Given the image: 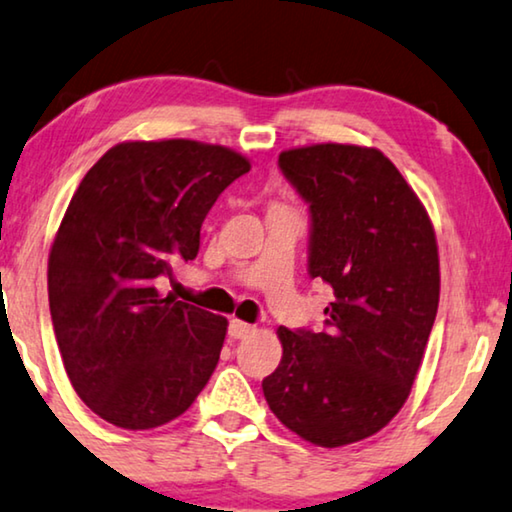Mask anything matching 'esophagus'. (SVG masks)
Segmentation results:
<instances>
[{
    "label": "esophagus",
    "mask_w": 512,
    "mask_h": 512,
    "mask_svg": "<svg viewBox=\"0 0 512 512\" xmlns=\"http://www.w3.org/2000/svg\"><path fill=\"white\" fill-rule=\"evenodd\" d=\"M251 330H254V325L244 323V321H240V318H233L231 325H228V335H231L233 339H244Z\"/></svg>",
    "instance_id": "esophagus-1"
}]
</instances>
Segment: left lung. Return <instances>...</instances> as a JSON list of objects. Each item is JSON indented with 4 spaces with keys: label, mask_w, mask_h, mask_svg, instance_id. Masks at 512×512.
<instances>
[{
    "label": "left lung",
    "mask_w": 512,
    "mask_h": 512,
    "mask_svg": "<svg viewBox=\"0 0 512 512\" xmlns=\"http://www.w3.org/2000/svg\"><path fill=\"white\" fill-rule=\"evenodd\" d=\"M309 205V277L335 291L325 330L279 328L270 411L309 443L362 441L397 416L439 309V249L425 207L374 147L321 143L279 154Z\"/></svg>",
    "instance_id": "8db88e82"
}]
</instances>
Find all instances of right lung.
<instances>
[{
	"label": "right lung",
	"mask_w": 512,
	"mask_h": 512,
	"mask_svg": "<svg viewBox=\"0 0 512 512\" xmlns=\"http://www.w3.org/2000/svg\"><path fill=\"white\" fill-rule=\"evenodd\" d=\"M242 154L198 140H133L87 170L48 258L50 316L73 390L122 429L182 416L210 381L228 321L157 279L194 261L201 226Z\"/></svg>",
	"instance_id": "add662e5"
}]
</instances>
